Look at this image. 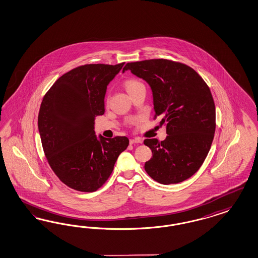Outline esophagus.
I'll use <instances>...</instances> for the list:
<instances>
[{"instance_id":"1","label":"esophagus","mask_w":258,"mask_h":258,"mask_svg":"<svg viewBox=\"0 0 258 258\" xmlns=\"http://www.w3.org/2000/svg\"><path fill=\"white\" fill-rule=\"evenodd\" d=\"M139 143H142V140L140 138H132L130 139V144H139Z\"/></svg>"}]
</instances>
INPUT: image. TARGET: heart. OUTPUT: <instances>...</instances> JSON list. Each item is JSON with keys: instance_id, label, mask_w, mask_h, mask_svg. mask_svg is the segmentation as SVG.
<instances>
[{"instance_id": "b5f03b06", "label": "heart", "mask_w": 258, "mask_h": 258, "mask_svg": "<svg viewBox=\"0 0 258 258\" xmlns=\"http://www.w3.org/2000/svg\"><path fill=\"white\" fill-rule=\"evenodd\" d=\"M141 85L142 84L139 81L135 80V79H128V80L125 81V83H124V86H125V89L127 90V92L133 90L135 88H137V87H139V86H141Z\"/></svg>"}]
</instances>
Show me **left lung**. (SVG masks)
<instances>
[{
    "label": "left lung",
    "mask_w": 258,
    "mask_h": 258,
    "mask_svg": "<svg viewBox=\"0 0 258 258\" xmlns=\"http://www.w3.org/2000/svg\"><path fill=\"white\" fill-rule=\"evenodd\" d=\"M131 71L146 81L152 91L154 118L160 116L167 138L146 139L152 151L145 170L160 184H177L192 176L202 166L215 132L213 95L202 77L182 62L151 59L127 62Z\"/></svg>",
    "instance_id": "left-lung-1"
}]
</instances>
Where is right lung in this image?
<instances>
[{
    "label": "right lung",
    "mask_w": 258,
    "mask_h": 258,
    "mask_svg": "<svg viewBox=\"0 0 258 258\" xmlns=\"http://www.w3.org/2000/svg\"><path fill=\"white\" fill-rule=\"evenodd\" d=\"M90 63L64 73L45 93L38 128L45 157L54 173L73 189L91 192L102 187L128 146L125 136H96L95 117L105 113L107 85L122 70Z\"/></svg>",
    "instance_id": "obj_1"
}]
</instances>
